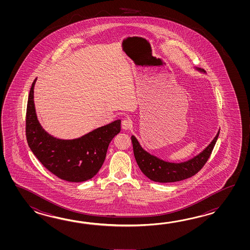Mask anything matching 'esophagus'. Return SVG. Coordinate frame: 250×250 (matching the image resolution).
I'll use <instances>...</instances> for the list:
<instances>
[{
	"instance_id": "esophagus-1",
	"label": "esophagus",
	"mask_w": 250,
	"mask_h": 250,
	"mask_svg": "<svg viewBox=\"0 0 250 250\" xmlns=\"http://www.w3.org/2000/svg\"><path fill=\"white\" fill-rule=\"evenodd\" d=\"M122 126H123V129H128L132 126V123L127 119H124L122 123Z\"/></svg>"
}]
</instances>
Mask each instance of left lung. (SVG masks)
I'll list each match as a JSON object with an SVG mask.
<instances>
[{
	"label": "left lung",
	"mask_w": 250,
	"mask_h": 250,
	"mask_svg": "<svg viewBox=\"0 0 250 250\" xmlns=\"http://www.w3.org/2000/svg\"><path fill=\"white\" fill-rule=\"evenodd\" d=\"M197 69L203 71V69ZM219 133L220 130L218 131L215 138L212 139V142L200 154H197V156L193 157L192 159L180 164L165 162L164 160L159 159L158 157L149 154L142 148L138 139L132 136L131 141L134 156L140 170L151 181L161 183L183 181L195 175L206 165L217 141Z\"/></svg>",
	"instance_id": "1"
}]
</instances>
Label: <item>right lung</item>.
<instances>
[{"instance_id":"add662e5","label":"right lung","mask_w":250,"mask_h":250,"mask_svg":"<svg viewBox=\"0 0 250 250\" xmlns=\"http://www.w3.org/2000/svg\"><path fill=\"white\" fill-rule=\"evenodd\" d=\"M27 100L26 137L33 154L49 171L69 182L90 180L99 171L109 144L121 131V120L96 128L81 138L64 140L53 138L38 122L34 104V86Z\"/></svg>"}]
</instances>
